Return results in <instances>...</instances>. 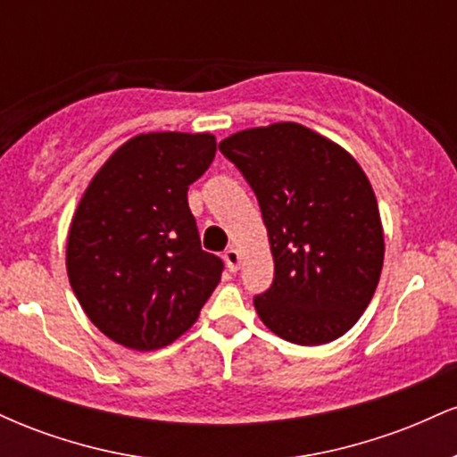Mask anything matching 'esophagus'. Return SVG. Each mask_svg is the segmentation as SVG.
<instances>
[{
  "mask_svg": "<svg viewBox=\"0 0 457 457\" xmlns=\"http://www.w3.org/2000/svg\"><path fill=\"white\" fill-rule=\"evenodd\" d=\"M223 260H225V264H228V269L232 270V272H236V270L240 269V260H243V255H240L238 249L229 246V249L223 253Z\"/></svg>",
  "mask_w": 457,
  "mask_h": 457,
  "instance_id": "obj_1",
  "label": "esophagus"
}]
</instances>
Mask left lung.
Listing matches in <instances>:
<instances>
[{
    "label": "left lung",
    "instance_id": "left-lung-1",
    "mask_svg": "<svg viewBox=\"0 0 457 457\" xmlns=\"http://www.w3.org/2000/svg\"><path fill=\"white\" fill-rule=\"evenodd\" d=\"M219 150L260 202L275 279L253 305L281 339L320 345L363 316L378 286L385 234L374 188L342 145L296 122L245 129Z\"/></svg>",
    "mask_w": 457,
    "mask_h": 457
}]
</instances>
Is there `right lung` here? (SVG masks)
<instances>
[{"instance_id": "add662e5", "label": "right lung", "mask_w": 457, "mask_h": 457, "mask_svg": "<svg viewBox=\"0 0 457 457\" xmlns=\"http://www.w3.org/2000/svg\"><path fill=\"white\" fill-rule=\"evenodd\" d=\"M211 133H141L96 171L72 214L66 270L86 316L124 348L176 342L221 281L187 191L211 167Z\"/></svg>"}]
</instances>
